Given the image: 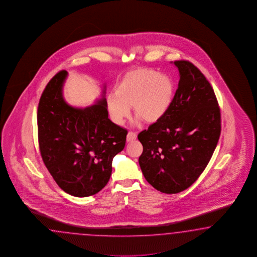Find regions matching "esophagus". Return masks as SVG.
<instances>
[{"label":"esophagus","mask_w":257,"mask_h":257,"mask_svg":"<svg viewBox=\"0 0 257 257\" xmlns=\"http://www.w3.org/2000/svg\"><path fill=\"white\" fill-rule=\"evenodd\" d=\"M136 138H137L136 132H130L127 133V135H126V141L127 142H132V141L135 140Z\"/></svg>","instance_id":"obj_1"}]
</instances>
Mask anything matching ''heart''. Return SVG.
I'll use <instances>...</instances> for the list:
<instances>
[{"instance_id": "heart-1", "label": "heart", "mask_w": 257, "mask_h": 257, "mask_svg": "<svg viewBox=\"0 0 257 257\" xmlns=\"http://www.w3.org/2000/svg\"><path fill=\"white\" fill-rule=\"evenodd\" d=\"M107 99L112 121L122 125L133 107L136 116L146 123H156L170 109L174 97L171 76L154 69H140L126 73Z\"/></svg>"}]
</instances>
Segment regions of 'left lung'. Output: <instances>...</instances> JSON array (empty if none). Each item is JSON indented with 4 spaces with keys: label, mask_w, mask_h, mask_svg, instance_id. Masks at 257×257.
Wrapping results in <instances>:
<instances>
[{
    "label": "left lung",
    "mask_w": 257,
    "mask_h": 257,
    "mask_svg": "<svg viewBox=\"0 0 257 257\" xmlns=\"http://www.w3.org/2000/svg\"><path fill=\"white\" fill-rule=\"evenodd\" d=\"M178 88L170 109L140 132L139 164L146 181L166 194L194 184L209 163L221 134V113L209 81L190 61L176 60Z\"/></svg>",
    "instance_id": "left-lung-1"
}]
</instances>
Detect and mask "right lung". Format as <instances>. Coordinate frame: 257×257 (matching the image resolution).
Listing matches in <instances>:
<instances>
[{
  "mask_svg": "<svg viewBox=\"0 0 257 257\" xmlns=\"http://www.w3.org/2000/svg\"><path fill=\"white\" fill-rule=\"evenodd\" d=\"M57 73L41 96L38 142L46 169L59 187L77 198L97 194L112 174V158L124 149L127 131L108 118L105 86L101 99L86 108L69 105Z\"/></svg>",
  "mask_w": 257,
  "mask_h": 257,
  "instance_id": "right-lung-1",
  "label": "right lung"
}]
</instances>
